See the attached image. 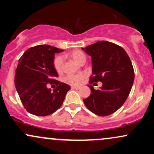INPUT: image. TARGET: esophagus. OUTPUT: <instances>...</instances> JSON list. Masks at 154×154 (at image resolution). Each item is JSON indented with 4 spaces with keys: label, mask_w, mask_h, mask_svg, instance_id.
<instances>
[{
    "label": "esophagus",
    "mask_w": 154,
    "mask_h": 154,
    "mask_svg": "<svg viewBox=\"0 0 154 154\" xmlns=\"http://www.w3.org/2000/svg\"><path fill=\"white\" fill-rule=\"evenodd\" d=\"M72 89H74V90H79L80 89V88L79 87H75V86H72Z\"/></svg>",
    "instance_id": "esophagus-1"
}]
</instances>
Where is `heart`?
I'll return each mask as SVG.
<instances>
[{"mask_svg":"<svg viewBox=\"0 0 154 154\" xmlns=\"http://www.w3.org/2000/svg\"><path fill=\"white\" fill-rule=\"evenodd\" d=\"M70 56L75 61L79 64L85 62L86 57L81 51H73L70 54ZM54 67L58 73H61L63 71V57L61 55L57 56L54 60ZM85 74H78V75H67L63 78V81L69 85H71L77 86L79 85L82 81L85 78Z\"/></svg>","mask_w":154,"mask_h":154,"instance_id":"heart-1","label":"heart"}]
</instances>
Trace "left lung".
<instances>
[{
	"instance_id": "obj_1",
	"label": "left lung",
	"mask_w": 154,
	"mask_h": 154,
	"mask_svg": "<svg viewBox=\"0 0 154 154\" xmlns=\"http://www.w3.org/2000/svg\"><path fill=\"white\" fill-rule=\"evenodd\" d=\"M82 49L92 58L89 83H103L98 90L88 85L91 93L83 99L85 105L96 115H110L126 101L132 89L135 72L131 60L122 48L109 41H98Z\"/></svg>"
}]
</instances>
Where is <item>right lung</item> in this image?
Here are the masks:
<instances>
[{
    "mask_svg": "<svg viewBox=\"0 0 154 154\" xmlns=\"http://www.w3.org/2000/svg\"><path fill=\"white\" fill-rule=\"evenodd\" d=\"M62 51L48 45L29 48L19 59L16 69L15 86L21 101L28 112L36 116L52 114L62 105L70 86L56 80L54 54ZM55 84L54 92L47 88Z\"/></svg>",
    "mask_w": 154,
    "mask_h": 154,
    "instance_id": "right-lung-1",
    "label": "right lung"
}]
</instances>
